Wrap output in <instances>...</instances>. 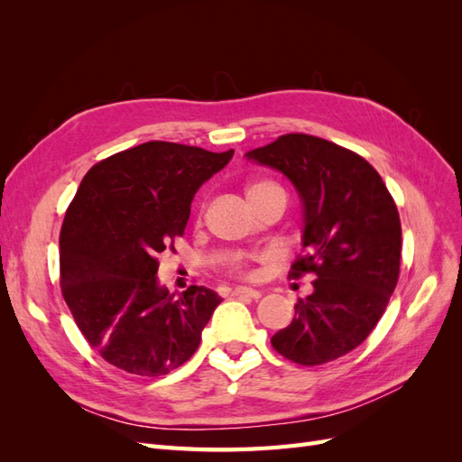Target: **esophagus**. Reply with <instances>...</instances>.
Returning <instances> with one entry per match:
<instances>
[{
  "label": "esophagus",
  "instance_id": "1",
  "mask_svg": "<svg viewBox=\"0 0 462 462\" xmlns=\"http://www.w3.org/2000/svg\"><path fill=\"white\" fill-rule=\"evenodd\" d=\"M233 297H241V299H253L258 300L262 297V292L256 289H250V287H235L233 289Z\"/></svg>",
  "mask_w": 462,
  "mask_h": 462
}]
</instances>
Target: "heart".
Here are the masks:
<instances>
[{"label":"heart","mask_w":462,"mask_h":462,"mask_svg":"<svg viewBox=\"0 0 462 462\" xmlns=\"http://www.w3.org/2000/svg\"><path fill=\"white\" fill-rule=\"evenodd\" d=\"M272 187H277L275 183H272V180H254V183H250V185L246 187V199H250V197H253V194L262 192V190H265V189H272ZM233 273L241 275V277H253V275H254V270L250 268V265L245 263V262H236V263L233 265Z\"/></svg>","instance_id":"1"}]
</instances>
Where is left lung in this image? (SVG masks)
<instances>
[{
    "label": "left lung",
    "instance_id": "8db88e82",
    "mask_svg": "<svg viewBox=\"0 0 462 462\" xmlns=\"http://www.w3.org/2000/svg\"><path fill=\"white\" fill-rule=\"evenodd\" d=\"M248 160L282 171L302 200V248L289 277L314 273V292L295 304L275 351L300 366L351 353L383 316L399 282L401 219L380 173L358 153L291 133L250 150Z\"/></svg>",
    "mask_w": 462,
    "mask_h": 462
}]
</instances>
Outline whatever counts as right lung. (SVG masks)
I'll return each mask as SVG.
<instances>
[{"instance_id":"obj_1","label":"right lung","mask_w":462,"mask_h":462,"mask_svg":"<svg viewBox=\"0 0 462 462\" xmlns=\"http://www.w3.org/2000/svg\"><path fill=\"white\" fill-rule=\"evenodd\" d=\"M231 158L152 141L82 179L61 226L60 283L80 333L116 368L158 377L197 353L221 299L199 285L175 299L158 285V254L175 250L194 194Z\"/></svg>"}]
</instances>
